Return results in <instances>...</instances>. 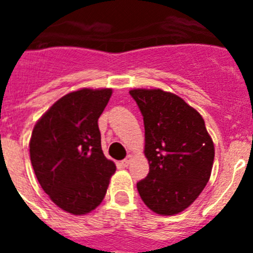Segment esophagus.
Wrapping results in <instances>:
<instances>
[{
    "label": "esophagus",
    "mask_w": 253,
    "mask_h": 253,
    "mask_svg": "<svg viewBox=\"0 0 253 253\" xmlns=\"http://www.w3.org/2000/svg\"><path fill=\"white\" fill-rule=\"evenodd\" d=\"M131 160H133V157H131V156H128V157L125 158V160L122 161V165H123V166H124V167H128L129 165H130Z\"/></svg>",
    "instance_id": "1"
}]
</instances>
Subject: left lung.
Listing matches in <instances>:
<instances>
[{"label":"left lung","instance_id":"1","mask_svg":"<svg viewBox=\"0 0 253 253\" xmlns=\"http://www.w3.org/2000/svg\"><path fill=\"white\" fill-rule=\"evenodd\" d=\"M144 122L149 173L137 184L144 204L160 215L189 208L209 181L214 144L198 111L160 88L129 91Z\"/></svg>","mask_w":253,"mask_h":253}]
</instances>
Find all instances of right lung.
Segmentation results:
<instances>
[{
    "mask_svg": "<svg viewBox=\"0 0 253 253\" xmlns=\"http://www.w3.org/2000/svg\"><path fill=\"white\" fill-rule=\"evenodd\" d=\"M113 90L73 91L60 97L35 124L30 160L42 189L67 213L81 215L105 198L116 166L101 149L100 115Z\"/></svg>",
    "mask_w": 253,
    "mask_h": 253,
    "instance_id": "right-lung-1",
    "label": "right lung"
}]
</instances>
